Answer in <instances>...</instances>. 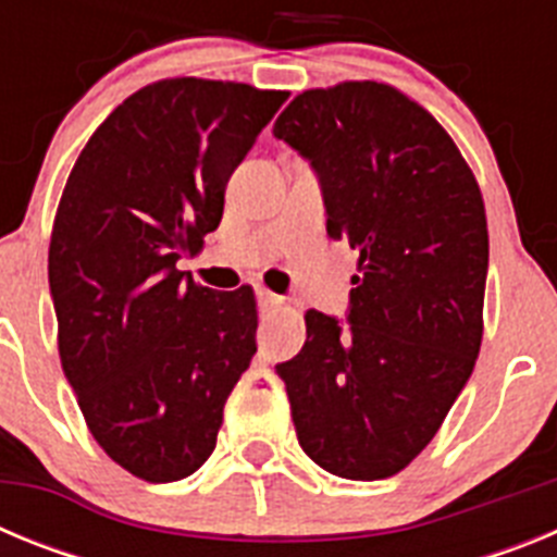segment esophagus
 Returning <instances> with one entry per match:
<instances>
[{
  "label": "esophagus",
  "mask_w": 557,
  "mask_h": 557,
  "mask_svg": "<svg viewBox=\"0 0 557 557\" xmlns=\"http://www.w3.org/2000/svg\"><path fill=\"white\" fill-rule=\"evenodd\" d=\"M256 298H259V307H262V309H278V307H284V298H282V295L270 293V289H259V293H256Z\"/></svg>",
  "instance_id": "esophagus-1"
}]
</instances>
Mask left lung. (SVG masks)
Returning a JSON list of instances; mask_svg holds the SVG:
<instances>
[{"instance_id": "8db88e82", "label": "left lung", "mask_w": 557, "mask_h": 557, "mask_svg": "<svg viewBox=\"0 0 557 557\" xmlns=\"http://www.w3.org/2000/svg\"><path fill=\"white\" fill-rule=\"evenodd\" d=\"M314 166L326 231L359 253L348 323L309 309L284 379L298 444L329 474L385 480L416 460L482 343L488 223L449 133L398 88H309L273 125Z\"/></svg>"}]
</instances>
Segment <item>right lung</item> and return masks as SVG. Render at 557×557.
I'll list each match as a JSON object with an SVG mask.
<instances>
[{"label":"right lung","instance_id":"right-lung-1","mask_svg":"<svg viewBox=\"0 0 557 557\" xmlns=\"http://www.w3.org/2000/svg\"><path fill=\"white\" fill-rule=\"evenodd\" d=\"M287 97L150 83L69 172L49 239L58 351L88 432L139 480H184L209 460L256 354L253 289L200 287L175 264L218 228L231 172Z\"/></svg>","mask_w":557,"mask_h":557}]
</instances>
